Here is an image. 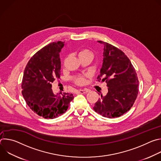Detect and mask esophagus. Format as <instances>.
I'll return each instance as SVG.
<instances>
[{"label": "esophagus", "mask_w": 161, "mask_h": 161, "mask_svg": "<svg viewBox=\"0 0 161 161\" xmlns=\"http://www.w3.org/2000/svg\"><path fill=\"white\" fill-rule=\"evenodd\" d=\"M87 92H88V91L86 90H81V89H80V90H79L78 91V93H79V94H86Z\"/></svg>", "instance_id": "obj_1"}]
</instances>
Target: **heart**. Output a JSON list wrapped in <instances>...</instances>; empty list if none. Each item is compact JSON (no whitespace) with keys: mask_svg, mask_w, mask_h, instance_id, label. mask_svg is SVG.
I'll return each mask as SVG.
<instances>
[{"mask_svg":"<svg viewBox=\"0 0 161 161\" xmlns=\"http://www.w3.org/2000/svg\"><path fill=\"white\" fill-rule=\"evenodd\" d=\"M87 55H92V53L89 50H88L86 49H81V50H80L78 52V55L79 58L82 57H83V56ZM85 78H86L85 76L79 75V76L74 77L73 80H74V82L76 85H83L85 83V80H86Z\"/></svg>","mask_w":161,"mask_h":161,"instance_id":"obj_1","label":"heart"}]
</instances>
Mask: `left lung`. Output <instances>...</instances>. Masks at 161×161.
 <instances>
[{"label":"left lung","mask_w":161,"mask_h":161,"mask_svg":"<svg viewBox=\"0 0 161 161\" xmlns=\"http://www.w3.org/2000/svg\"><path fill=\"white\" fill-rule=\"evenodd\" d=\"M104 45L103 62L98 81H106L108 92L95 103L94 111L104 117H120L133 106L138 94V79L135 69L125 53L114 46Z\"/></svg>","instance_id":"left-lung-1"}]
</instances>
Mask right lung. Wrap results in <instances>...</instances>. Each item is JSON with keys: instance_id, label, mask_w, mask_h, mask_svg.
Wrapping results in <instances>:
<instances>
[{"instance_id": "right-lung-1", "label": "right lung", "mask_w": 161, "mask_h": 161, "mask_svg": "<svg viewBox=\"0 0 161 161\" xmlns=\"http://www.w3.org/2000/svg\"><path fill=\"white\" fill-rule=\"evenodd\" d=\"M65 42H53L38 51L27 63L21 93L29 107L39 116L55 119L64 113L73 99L72 94H54L52 83L60 78V52Z\"/></svg>"}]
</instances>
